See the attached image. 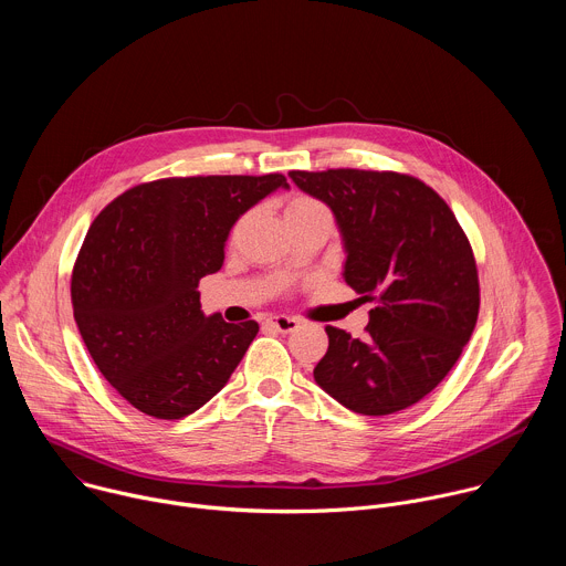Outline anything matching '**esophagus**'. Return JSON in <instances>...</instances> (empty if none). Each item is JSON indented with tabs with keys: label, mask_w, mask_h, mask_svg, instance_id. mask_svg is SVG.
<instances>
[{
	"label": "esophagus",
	"mask_w": 566,
	"mask_h": 566,
	"mask_svg": "<svg viewBox=\"0 0 566 566\" xmlns=\"http://www.w3.org/2000/svg\"><path fill=\"white\" fill-rule=\"evenodd\" d=\"M269 325L273 329H277L280 334H291V332H295L300 327V319L289 317V315H273V317H269Z\"/></svg>",
	"instance_id": "1"
}]
</instances>
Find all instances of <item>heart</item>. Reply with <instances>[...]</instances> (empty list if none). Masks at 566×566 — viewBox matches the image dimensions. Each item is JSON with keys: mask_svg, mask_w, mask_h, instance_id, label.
<instances>
[{"mask_svg": "<svg viewBox=\"0 0 566 566\" xmlns=\"http://www.w3.org/2000/svg\"><path fill=\"white\" fill-rule=\"evenodd\" d=\"M313 208H322V203L315 201V199H311V197H306V195H295V197L286 203V217L297 214V212H306V210H313ZM239 228H241V221L237 223L234 232H237Z\"/></svg>", "mask_w": 566, "mask_h": 566, "instance_id": "obj_1", "label": "heart"}]
</instances>
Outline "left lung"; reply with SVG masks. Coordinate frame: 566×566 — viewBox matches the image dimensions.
Wrapping results in <instances>:
<instances>
[{"instance_id": "left-lung-1", "label": "left lung", "mask_w": 566, "mask_h": 566, "mask_svg": "<svg viewBox=\"0 0 566 566\" xmlns=\"http://www.w3.org/2000/svg\"><path fill=\"white\" fill-rule=\"evenodd\" d=\"M289 177L325 201L345 239V280L376 302L363 338L327 327L315 382L352 412L385 417L428 396L454 367L479 315L472 247L421 179L338 168Z\"/></svg>"}]
</instances>
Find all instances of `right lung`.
<instances>
[{
	"label": "right lung",
	"mask_w": 566,
	"mask_h": 566,
	"mask_svg": "<svg viewBox=\"0 0 566 566\" xmlns=\"http://www.w3.org/2000/svg\"><path fill=\"white\" fill-rule=\"evenodd\" d=\"M286 177L212 175L140 184L92 223L71 273L75 325L136 410L184 419L228 382L260 332L206 315L199 280L223 264L232 223Z\"/></svg>",
	"instance_id": "right-lung-1"
}]
</instances>
